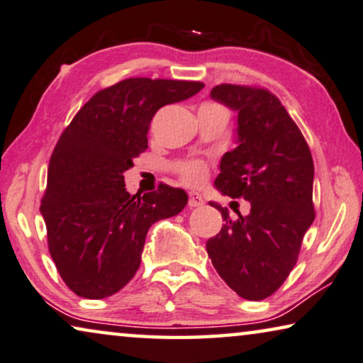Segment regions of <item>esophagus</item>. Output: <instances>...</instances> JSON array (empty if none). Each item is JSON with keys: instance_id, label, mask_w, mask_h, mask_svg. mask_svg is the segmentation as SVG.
<instances>
[{"instance_id": "esophagus-1", "label": "esophagus", "mask_w": 363, "mask_h": 363, "mask_svg": "<svg viewBox=\"0 0 363 363\" xmlns=\"http://www.w3.org/2000/svg\"><path fill=\"white\" fill-rule=\"evenodd\" d=\"M203 203L204 201H203L201 194L196 193V191L188 193V206H190V208H198V206H201Z\"/></svg>"}]
</instances>
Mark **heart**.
Instances as JSON below:
<instances>
[{"label":"heart","instance_id":"b5f03b06","mask_svg":"<svg viewBox=\"0 0 363 363\" xmlns=\"http://www.w3.org/2000/svg\"><path fill=\"white\" fill-rule=\"evenodd\" d=\"M214 104V103H208ZM175 173L183 183L190 186H198L208 175V167L203 160H182L175 164Z\"/></svg>","mask_w":363,"mask_h":363}]
</instances>
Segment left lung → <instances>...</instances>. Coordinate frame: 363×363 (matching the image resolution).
<instances>
[{"label":"left lung","mask_w":363,"mask_h":363,"mask_svg":"<svg viewBox=\"0 0 363 363\" xmlns=\"http://www.w3.org/2000/svg\"><path fill=\"white\" fill-rule=\"evenodd\" d=\"M211 96L238 111L239 145L220 160L219 191L250 203L247 216L225 220L206 242L220 278L250 301L269 298L296 265L304 234L313 224L311 150L280 99L267 88L214 86Z\"/></svg>","instance_id":"left-lung-1"}]
</instances>
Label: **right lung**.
I'll return each mask as SVG.
<instances>
[{
    "label": "right lung",
    "instance_id": "right-lung-1",
    "mask_svg": "<svg viewBox=\"0 0 363 363\" xmlns=\"http://www.w3.org/2000/svg\"><path fill=\"white\" fill-rule=\"evenodd\" d=\"M203 86L125 78L94 93L64 129L49 162L40 213L52 260L75 295L101 299L128 285L140 265L150 225L186 206V193L165 183L144 196H130L123 173L149 147L154 114Z\"/></svg>",
    "mask_w": 363,
    "mask_h": 363
}]
</instances>
